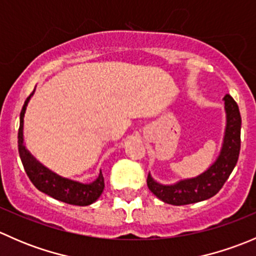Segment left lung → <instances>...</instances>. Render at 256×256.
I'll use <instances>...</instances> for the list:
<instances>
[{
  "label": "left lung",
  "mask_w": 256,
  "mask_h": 256,
  "mask_svg": "<svg viewBox=\"0 0 256 256\" xmlns=\"http://www.w3.org/2000/svg\"><path fill=\"white\" fill-rule=\"evenodd\" d=\"M226 125L220 154L213 164L200 176L180 180L174 184H161L151 174L147 176L148 190L162 202L174 206H184L209 200L220 190L233 172L240 152V118L238 104L229 94L224 96Z\"/></svg>",
  "instance_id": "1"
}]
</instances>
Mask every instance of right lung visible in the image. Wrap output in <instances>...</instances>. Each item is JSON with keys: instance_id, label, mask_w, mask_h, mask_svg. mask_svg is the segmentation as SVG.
Here are the masks:
<instances>
[{"instance_id": "1", "label": "right lung", "mask_w": 256, "mask_h": 256, "mask_svg": "<svg viewBox=\"0 0 256 256\" xmlns=\"http://www.w3.org/2000/svg\"><path fill=\"white\" fill-rule=\"evenodd\" d=\"M33 92L34 90L27 98L23 105L20 115V128H18V152H20V161L24 167L26 174L37 190L50 196L54 200L73 206L92 204L102 196L104 190L105 183L102 171L96 180H92V183L76 182V180H72L69 178H64L54 174L53 171L43 166L40 162H38L26 148L24 140H23V122H24L26 109Z\"/></svg>"}]
</instances>
